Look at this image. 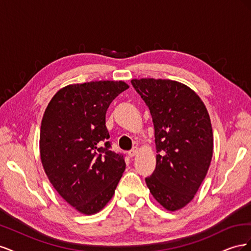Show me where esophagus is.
<instances>
[{
  "label": "esophagus",
  "instance_id": "34e87169",
  "mask_svg": "<svg viewBox=\"0 0 251 251\" xmlns=\"http://www.w3.org/2000/svg\"><path fill=\"white\" fill-rule=\"evenodd\" d=\"M137 153H138V148H133L130 151H128V155H130L131 157H134L135 155H137Z\"/></svg>",
  "mask_w": 251,
  "mask_h": 251
}]
</instances>
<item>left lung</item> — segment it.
Listing matches in <instances>:
<instances>
[{
  "instance_id": "1",
  "label": "left lung",
  "mask_w": 251,
  "mask_h": 251,
  "mask_svg": "<svg viewBox=\"0 0 251 251\" xmlns=\"http://www.w3.org/2000/svg\"><path fill=\"white\" fill-rule=\"evenodd\" d=\"M150 109L155 128L156 169L146 178L151 194L171 211L191 202L206 176L214 136L201 98L171 79L131 80Z\"/></svg>"
}]
</instances>
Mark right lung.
Masks as SVG:
<instances>
[{
    "instance_id": "1",
    "label": "right lung",
    "mask_w": 251,
    "mask_h": 251,
    "mask_svg": "<svg viewBox=\"0 0 251 251\" xmlns=\"http://www.w3.org/2000/svg\"><path fill=\"white\" fill-rule=\"evenodd\" d=\"M126 89L121 80L69 85L52 97L44 113L43 168L60 197L81 214L101 210L126 170L124 155L111 151L105 113Z\"/></svg>"
}]
</instances>
